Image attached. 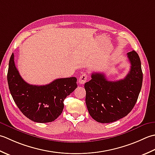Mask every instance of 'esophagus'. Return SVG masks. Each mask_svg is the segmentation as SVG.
<instances>
[{
    "label": "esophagus",
    "instance_id": "34e87169",
    "mask_svg": "<svg viewBox=\"0 0 155 155\" xmlns=\"http://www.w3.org/2000/svg\"><path fill=\"white\" fill-rule=\"evenodd\" d=\"M87 77H88V75L87 74H83L82 75H81L78 80L79 83H80V84H84L87 80Z\"/></svg>",
    "mask_w": 155,
    "mask_h": 155
}]
</instances>
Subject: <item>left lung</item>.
I'll list each match as a JSON object with an SVG mask.
<instances>
[{"mask_svg":"<svg viewBox=\"0 0 155 155\" xmlns=\"http://www.w3.org/2000/svg\"><path fill=\"white\" fill-rule=\"evenodd\" d=\"M127 55L131 66L124 79L111 81L104 74L94 73L91 80L84 85L87 110L97 122L110 123L122 118L137 102L143 84L141 62L135 51Z\"/></svg>","mask_w":155,"mask_h":155,"instance_id":"1","label":"left lung"}]
</instances>
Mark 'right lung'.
<instances>
[{
	"label": "right lung",
	"instance_id": "1",
	"mask_svg": "<svg viewBox=\"0 0 155 155\" xmlns=\"http://www.w3.org/2000/svg\"><path fill=\"white\" fill-rule=\"evenodd\" d=\"M7 81L11 96L21 112L39 123L58 118L64 109L65 98L78 86L75 77L57 79L45 86L27 84L16 68L13 53L9 60Z\"/></svg>",
	"mask_w": 155,
	"mask_h": 155
}]
</instances>
